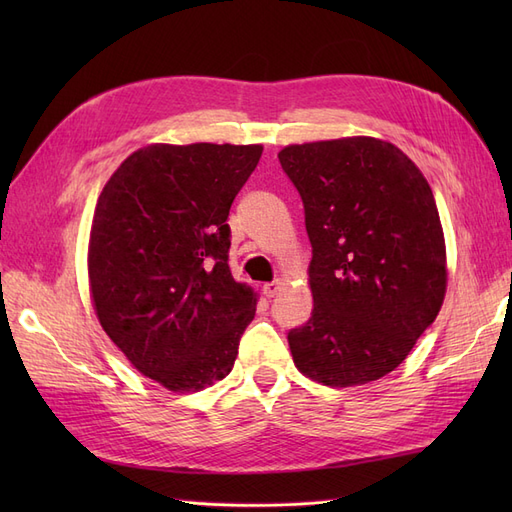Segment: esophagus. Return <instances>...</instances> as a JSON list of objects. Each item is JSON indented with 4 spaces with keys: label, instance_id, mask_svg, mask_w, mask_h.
<instances>
[{
    "label": "esophagus",
    "instance_id": "esophagus-1",
    "mask_svg": "<svg viewBox=\"0 0 512 512\" xmlns=\"http://www.w3.org/2000/svg\"><path fill=\"white\" fill-rule=\"evenodd\" d=\"M280 290H282V280H273V282H267L265 286H262V292H265V297H269V299H273Z\"/></svg>",
    "mask_w": 512,
    "mask_h": 512
}]
</instances>
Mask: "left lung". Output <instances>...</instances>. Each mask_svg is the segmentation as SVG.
I'll use <instances>...</instances> for the list:
<instances>
[{
  "instance_id": "8db88e82",
  "label": "left lung",
  "mask_w": 512,
  "mask_h": 512,
  "mask_svg": "<svg viewBox=\"0 0 512 512\" xmlns=\"http://www.w3.org/2000/svg\"><path fill=\"white\" fill-rule=\"evenodd\" d=\"M312 243L314 309L288 333L303 376L361 386L404 363L446 294V243L436 198L418 166L371 136L288 145Z\"/></svg>"
}]
</instances>
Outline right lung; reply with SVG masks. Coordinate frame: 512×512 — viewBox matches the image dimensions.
<instances>
[{"label": "right lung", "mask_w": 512, "mask_h": 512, "mask_svg": "<svg viewBox=\"0 0 512 512\" xmlns=\"http://www.w3.org/2000/svg\"><path fill=\"white\" fill-rule=\"evenodd\" d=\"M262 145L136 149L98 196L87 271L96 316L143 376L173 393L230 374L258 294L228 267L232 200Z\"/></svg>", "instance_id": "add662e5"}]
</instances>
